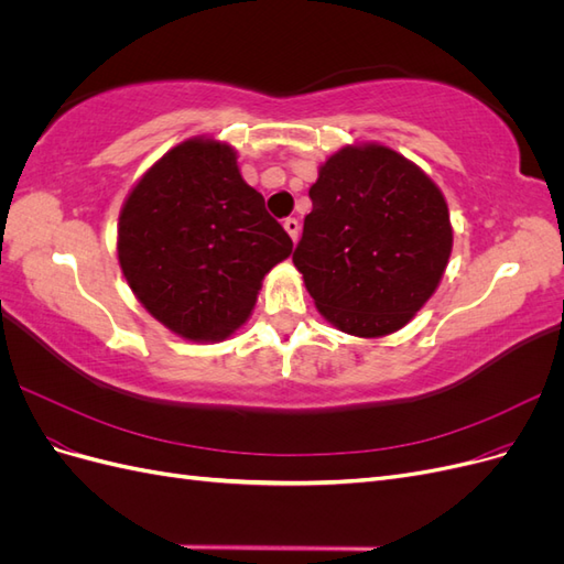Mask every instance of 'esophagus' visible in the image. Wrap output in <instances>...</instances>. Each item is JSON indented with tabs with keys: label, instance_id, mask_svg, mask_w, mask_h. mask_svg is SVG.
<instances>
[{
	"label": "esophagus",
	"instance_id": "esophagus-1",
	"mask_svg": "<svg viewBox=\"0 0 564 564\" xmlns=\"http://www.w3.org/2000/svg\"><path fill=\"white\" fill-rule=\"evenodd\" d=\"M284 230H286V235L292 237V240L296 242L299 240V232H301V226H299V220L296 218H284Z\"/></svg>",
	"mask_w": 564,
	"mask_h": 564
}]
</instances>
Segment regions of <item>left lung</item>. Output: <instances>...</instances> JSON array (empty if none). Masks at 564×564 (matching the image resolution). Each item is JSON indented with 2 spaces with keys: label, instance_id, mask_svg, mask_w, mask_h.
Masks as SVG:
<instances>
[{
  "label": "left lung",
  "instance_id": "obj_1",
  "mask_svg": "<svg viewBox=\"0 0 564 564\" xmlns=\"http://www.w3.org/2000/svg\"><path fill=\"white\" fill-rule=\"evenodd\" d=\"M294 265L336 329L381 338L429 301L449 263L447 199L388 145H346L319 166Z\"/></svg>",
  "mask_w": 564,
  "mask_h": 564
}]
</instances>
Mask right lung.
Returning a JSON list of instances; mask_svg holds the SVG:
<instances>
[{
    "label": "right lung",
    "mask_w": 564,
    "mask_h": 564,
    "mask_svg": "<svg viewBox=\"0 0 564 564\" xmlns=\"http://www.w3.org/2000/svg\"><path fill=\"white\" fill-rule=\"evenodd\" d=\"M292 237L245 183L232 145L195 135L152 164L127 195L117 259L133 296L185 340L216 344L249 319L263 278Z\"/></svg>",
    "instance_id": "obj_1"
}]
</instances>
